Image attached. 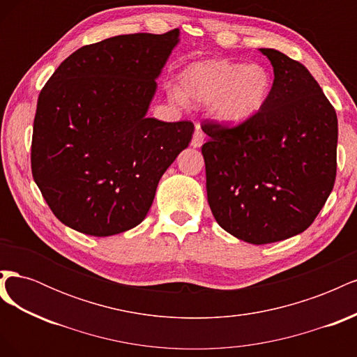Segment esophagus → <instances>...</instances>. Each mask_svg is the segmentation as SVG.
<instances>
[{
    "label": "esophagus",
    "mask_w": 357,
    "mask_h": 357,
    "mask_svg": "<svg viewBox=\"0 0 357 357\" xmlns=\"http://www.w3.org/2000/svg\"><path fill=\"white\" fill-rule=\"evenodd\" d=\"M204 132H202V129L197 125V129H195V132H193V137H192V147H201L202 146V143H204Z\"/></svg>",
    "instance_id": "34e87169"
}]
</instances>
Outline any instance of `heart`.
<instances>
[{"label":"heart","mask_w":357,"mask_h":357,"mask_svg":"<svg viewBox=\"0 0 357 357\" xmlns=\"http://www.w3.org/2000/svg\"><path fill=\"white\" fill-rule=\"evenodd\" d=\"M271 93V75L257 63L211 59L189 66L180 74V89L171 88L176 102L211 104L218 121L241 125L264 109Z\"/></svg>","instance_id":"b5f03b06"}]
</instances>
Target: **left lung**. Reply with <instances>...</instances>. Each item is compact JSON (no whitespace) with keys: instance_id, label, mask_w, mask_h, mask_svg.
<instances>
[{"instance_id":"8db88e82","label":"left lung","mask_w":357,"mask_h":357,"mask_svg":"<svg viewBox=\"0 0 357 357\" xmlns=\"http://www.w3.org/2000/svg\"><path fill=\"white\" fill-rule=\"evenodd\" d=\"M264 109L228 126L204 121L201 150L214 219L252 244L282 241L314 222L337 176V113L301 62L275 49Z\"/></svg>"}]
</instances>
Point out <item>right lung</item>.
<instances>
[{"instance_id": "right-lung-1", "label": "right lung", "mask_w": 357, "mask_h": 357, "mask_svg": "<svg viewBox=\"0 0 357 357\" xmlns=\"http://www.w3.org/2000/svg\"><path fill=\"white\" fill-rule=\"evenodd\" d=\"M178 34L138 32L83 46L41 89L32 177L53 214L71 229L110 236L135 228L162 174L189 146L192 122L146 117L155 79Z\"/></svg>"}]
</instances>
